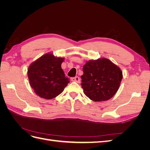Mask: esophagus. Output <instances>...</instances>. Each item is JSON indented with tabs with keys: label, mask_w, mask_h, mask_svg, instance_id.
Here are the masks:
<instances>
[{
	"label": "esophagus",
	"mask_w": 150,
	"mask_h": 150,
	"mask_svg": "<svg viewBox=\"0 0 150 150\" xmlns=\"http://www.w3.org/2000/svg\"><path fill=\"white\" fill-rule=\"evenodd\" d=\"M71 81H74V82H76V83H80V78L78 76H76V77H74V78H71Z\"/></svg>",
	"instance_id": "obj_1"
}]
</instances>
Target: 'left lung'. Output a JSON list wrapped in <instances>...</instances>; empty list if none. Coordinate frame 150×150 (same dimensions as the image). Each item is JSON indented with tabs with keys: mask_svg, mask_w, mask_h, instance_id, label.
Here are the masks:
<instances>
[{
	"mask_svg": "<svg viewBox=\"0 0 150 150\" xmlns=\"http://www.w3.org/2000/svg\"><path fill=\"white\" fill-rule=\"evenodd\" d=\"M83 92L94 101H104L114 96L122 79L120 68L108 59L101 57L90 60L83 66Z\"/></svg>",
	"mask_w": 150,
	"mask_h": 150,
	"instance_id": "obj_1",
	"label": "left lung"
}]
</instances>
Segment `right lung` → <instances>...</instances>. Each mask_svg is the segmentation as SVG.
Here are the masks:
<instances>
[{
	"label": "right lung",
	"mask_w": 150,
	"mask_h": 150,
	"mask_svg": "<svg viewBox=\"0 0 150 150\" xmlns=\"http://www.w3.org/2000/svg\"><path fill=\"white\" fill-rule=\"evenodd\" d=\"M64 60V58L48 52L30 64L28 70L29 83L39 97L46 99L56 98L69 83L61 68Z\"/></svg>",
	"instance_id": "add662e5"
}]
</instances>
